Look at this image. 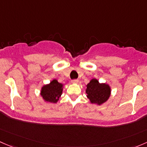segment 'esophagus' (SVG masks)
I'll return each instance as SVG.
<instances>
[{
	"instance_id": "1",
	"label": "esophagus",
	"mask_w": 147,
	"mask_h": 147,
	"mask_svg": "<svg viewBox=\"0 0 147 147\" xmlns=\"http://www.w3.org/2000/svg\"><path fill=\"white\" fill-rule=\"evenodd\" d=\"M71 83H73V84H78V79H74V80H72Z\"/></svg>"
}]
</instances>
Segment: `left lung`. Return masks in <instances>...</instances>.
Here are the masks:
<instances>
[{
    "label": "left lung",
    "instance_id": "obj_1",
    "mask_svg": "<svg viewBox=\"0 0 147 147\" xmlns=\"http://www.w3.org/2000/svg\"><path fill=\"white\" fill-rule=\"evenodd\" d=\"M86 92L87 98L91 103L101 105L108 100L110 96V87L106 84H100L96 78H93L87 84Z\"/></svg>",
    "mask_w": 147,
    "mask_h": 147
}]
</instances>
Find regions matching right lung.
<instances>
[{"mask_svg":"<svg viewBox=\"0 0 147 147\" xmlns=\"http://www.w3.org/2000/svg\"><path fill=\"white\" fill-rule=\"evenodd\" d=\"M63 86L62 84L59 83L57 79H54L50 84L42 86L40 94L46 102L56 103L62 94Z\"/></svg>","mask_w":147,"mask_h":147,"instance_id":"obj_1","label":"right lung"}]
</instances>
